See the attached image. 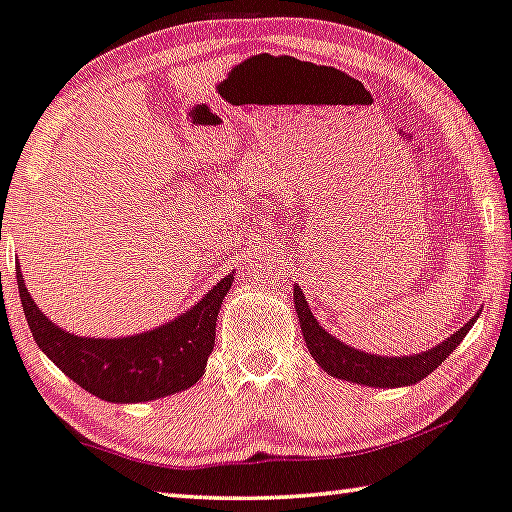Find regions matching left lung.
<instances>
[{"label": "left lung", "mask_w": 512, "mask_h": 512, "mask_svg": "<svg viewBox=\"0 0 512 512\" xmlns=\"http://www.w3.org/2000/svg\"><path fill=\"white\" fill-rule=\"evenodd\" d=\"M294 305L296 315H299L301 333L308 352L319 363V368L329 372L335 379L352 381V384H363L372 388H398L418 384L425 379L430 372H434L451 356L453 349L464 340V335L471 331V326L476 324V317L469 319L462 329H457L451 338H446L432 349H425L421 354H409V356H379L368 354L361 349L349 347L345 342L335 338L322 324L317 322L312 315L308 301L301 292L299 285H294Z\"/></svg>", "instance_id": "obj_1"}]
</instances>
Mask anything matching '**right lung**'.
Instances as JSON below:
<instances>
[{
	"label": "right lung",
	"instance_id": "right-lung-1",
	"mask_svg": "<svg viewBox=\"0 0 512 512\" xmlns=\"http://www.w3.org/2000/svg\"><path fill=\"white\" fill-rule=\"evenodd\" d=\"M234 273L179 317L126 338H85L59 329L38 310L20 269L18 289L38 349L96 398L131 404L181 393L200 381L216 342L220 303L230 292Z\"/></svg>",
	"mask_w": 512,
	"mask_h": 512
}]
</instances>
